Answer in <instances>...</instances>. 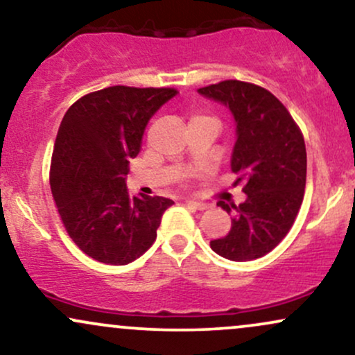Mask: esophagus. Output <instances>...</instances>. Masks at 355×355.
<instances>
[{
    "label": "esophagus",
    "instance_id": "esophagus-1",
    "mask_svg": "<svg viewBox=\"0 0 355 355\" xmlns=\"http://www.w3.org/2000/svg\"><path fill=\"white\" fill-rule=\"evenodd\" d=\"M185 203H187V205H189V207H191V209H195V210H205L207 207H209V203L198 202V200H187Z\"/></svg>",
    "mask_w": 355,
    "mask_h": 355
}]
</instances>
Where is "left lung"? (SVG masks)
I'll return each mask as SVG.
<instances>
[{
    "label": "left lung",
    "mask_w": 355,
    "mask_h": 355,
    "mask_svg": "<svg viewBox=\"0 0 355 355\" xmlns=\"http://www.w3.org/2000/svg\"><path fill=\"white\" fill-rule=\"evenodd\" d=\"M202 96L230 110L235 120V146L230 158L234 185L247 195L240 205L218 200L234 215L225 237L211 240L215 254L248 262L282 242L299 214L307 177L304 137L294 118L266 88L239 80L198 89Z\"/></svg>",
    "instance_id": "1"
}]
</instances>
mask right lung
<instances>
[{
  "label": "right lung",
  "instance_id": "add662e5",
  "mask_svg": "<svg viewBox=\"0 0 355 355\" xmlns=\"http://www.w3.org/2000/svg\"><path fill=\"white\" fill-rule=\"evenodd\" d=\"M173 88L110 87L71 105L51 157L53 200L73 242L92 259L126 266L157 239L165 197H132L128 164L140 152L150 118Z\"/></svg>",
  "mask_w": 355,
  "mask_h": 355
}]
</instances>
